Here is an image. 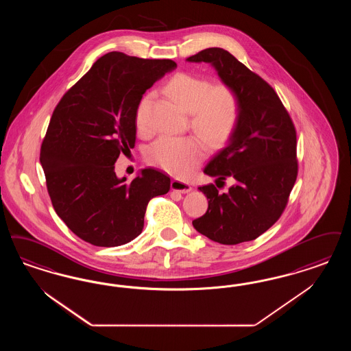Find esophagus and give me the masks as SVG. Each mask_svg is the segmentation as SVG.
<instances>
[{
  "label": "esophagus",
  "mask_w": 351,
  "mask_h": 351,
  "mask_svg": "<svg viewBox=\"0 0 351 351\" xmlns=\"http://www.w3.org/2000/svg\"><path fill=\"white\" fill-rule=\"evenodd\" d=\"M171 189L185 195V193H189L192 191V186L188 182H182V180H172L171 182Z\"/></svg>",
  "instance_id": "34e87169"
}]
</instances>
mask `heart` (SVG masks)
Here are the masks:
<instances>
[{"instance_id": "1", "label": "heart", "mask_w": 351, "mask_h": 351, "mask_svg": "<svg viewBox=\"0 0 351 351\" xmlns=\"http://www.w3.org/2000/svg\"><path fill=\"white\" fill-rule=\"evenodd\" d=\"M163 90L182 111L191 113V125L211 147L225 143L238 125L240 100L228 84H211L204 77L180 71L169 78ZM152 98V94H146L137 106L136 124L140 129L146 125ZM204 154V143L196 136H163L149 147L147 160L173 176L182 178L196 169Z\"/></svg>"}]
</instances>
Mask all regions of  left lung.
Returning a JSON list of instances; mask_svg holds the SVG:
<instances>
[{
  "mask_svg": "<svg viewBox=\"0 0 351 351\" xmlns=\"http://www.w3.org/2000/svg\"><path fill=\"white\" fill-rule=\"evenodd\" d=\"M186 61L211 64L240 100L238 125L204 169L217 186L226 178L236 184L226 194L214 184L199 186L209 206L192 223L226 245L254 240L280 219L298 176L293 120L273 87L225 49L208 48Z\"/></svg>",
  "mask_w": 351,
  "mask_h": 351,
  "instance_id": "8db88e82",
  "label": "left lung"
}]
</instances>
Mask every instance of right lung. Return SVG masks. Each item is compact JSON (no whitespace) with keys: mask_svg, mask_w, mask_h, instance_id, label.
<instances>
[{"mask_svg":"<svg viewBox=\"0 0 351 351\" xmlns=\"http://www.w3.org/2000/svg\"><path fill=\"white\" fill-rule=\"evenodd\" d=\"M172 60L110 52L66 91L52 113L40 149L57 215L97 247L137 238L149 201L169 191V176L145 169L132 182L114 163L136 142V110L147 88L173 71Z\"/></svg>","mask_w":351,"mask_h":351,"instance_id":"right-lung-1","label":"right lung"}]
</instances>
